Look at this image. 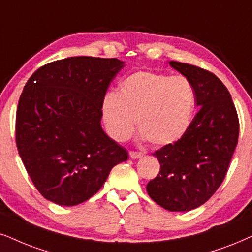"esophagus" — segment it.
Segmentation results:
<instances>
[{
  "label": "esophagus",
  "instance_id": "obj_1",
  "mask_svg": "<svg viewBox=\"0 0 252 252\" xmlns=\"http://www.w3.org/2000/svg\"><path fill=\"white\" fill-rule=\"evenodd\" d=\"M130 157L132 159H138L143 157V154L139 151H130Z\"/></svg>",
  "mask_w": 252,
  "mask_h": 252
}]
</instances>
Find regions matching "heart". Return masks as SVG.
<instances>
[{
    "label": "heart",
    "mask_w": 252,
    "mask_h": 252,
    "mask_svg": "<svg viewBox=\"0 0 252 252\" xmlns=\"http://www.w3.org/2000/svg\"><path fill=\"white\" fill-rule=\"evenodd\" d=\"M195 94L185 76L139 71L109 92L102 101V117L109 135L117 142L130 138L136 126L154 145L179 141L189 129Z\"/></svg>",
    "instance_id": "heart-1"
}]
</instances>
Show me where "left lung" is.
<instances>
[{
    "label": "left lung",
    "mask_w": 252,
    "mask_h": 252,
    "mask_svg": "<svg viewBox=\"0 0 252 252\" xmlns=\"http://www.w3.org/2000/svg\"><path fill=\"white\" fill-rule=\"evenodd\" d=\"M193 85L200 110L179 141L157 150L160 171L146 190L170 212H189L211 199L227 174L238 141L240 123L222 81L197 66L168 63Z\"/></svg>",
    "instance_id": "8db88e82"
}]
</instances>
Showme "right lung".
I'll use <instances>...</instances> for the list:
<instances>
[{
	"instance_id": "obj_1",
	"label": "right lung",
	"mask_w": 252,
	"mask_h": 252,
	"mask_svg": "<svg viewBox=\"0 0 252 252\" xmlns=\"http://www.w3.org/2000/svg\"><path fill=\"white\" fill-rule=\"evenodd\" d=\"M124 66L116 58L69 57L46 63L24 86L16 113V145L34 187L49 201H87L126 150L101 126L102 101Z\"/></svg>"
}]
</instances>
